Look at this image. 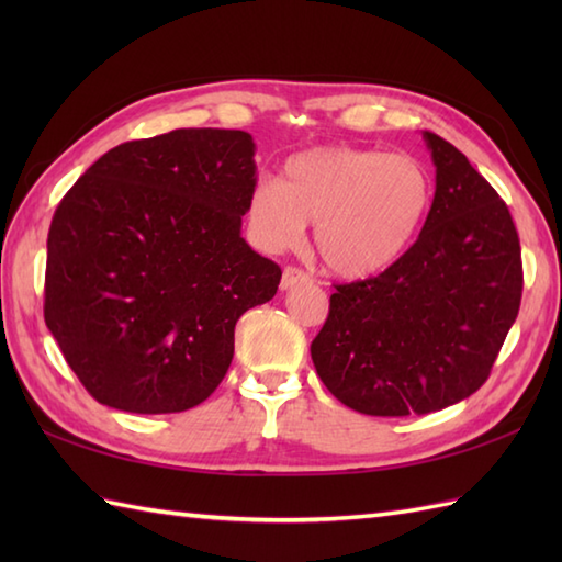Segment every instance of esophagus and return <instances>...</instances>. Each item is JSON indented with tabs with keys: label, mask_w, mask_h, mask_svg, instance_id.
I'll return each mask as SVG.
<instances>
[{
	"label": "esophagus",
	"mask_w": 562,
	"mask_h": 562,
	"mask_svg": "<svg viewBox=\"0 0 562 562\" xmlns=\"http://www.w3.org/2000/svg\"><path fill=\"white\" fill-rule=\"evenodd\" d=\"M302 282H308V274L304 270L294 268V266H288V268L282 270V282H280L282 290H292V288H296V284H302Z\"/></svg>",
	"instance_id": "34e87169"
}]
</instances>
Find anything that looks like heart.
<instances>
[{
    "instance_id": "1",
    "label": "heart",
    "mask_w": 562,
    "mask_h": 562,
    "mask_svg": "<svg viewBox=\"0 0 562 562\" xmlns=\"http://www.w3.org/2000/svg\"><path fill=\"white\" fill-rule=\"evenodd\" d=\"M427 166L411 154L350 145L316 147L284 161L280 181L262 178L246 198L254 244L268 254L294 248L316 224L314 244L324 266L362 280L391 268L432 210Z\"/></svg>"
}]
</instances>
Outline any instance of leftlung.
I'll list each match as a JSON object with an SVG mask.
<instances>
[{"label":"left lung","mask_w":562,"mask_h":562,"mask_svg":"<svg viewBox=\"0 0 562 562\" xmlns=\"http://www.w3.org/2000/svg\"><path fill=\"white\" fill-rule=\"evenodd\" d=\"M423 137L437 188L420 236L376 278L336 284L312 342L326 389L364 415H425L469 398L521 304V248L505 200L447 139Z\"/></svg>","instance_id":"8db88e82"}]
</instances>
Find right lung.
Instances as JSON below:
<instances>
[{
  "mask_svg": "<svg viewBox=\"0 0 562 562\" xmlns=\"http://www.w3.org/2000/svg\"><path fill=\"white\" fill-rule=\"evenodd\" d=\"M254 154L244 130H171L105 151L59 200L45 326L99 403L183 413L220 386L236 321L282 278L241 236Z\"/></svg>",
  "mask_w": 562,
  "mask_h": 562,
  "instance_id": "add662e5",
  "label": "right lung"
}]
</instances>
